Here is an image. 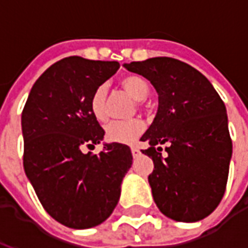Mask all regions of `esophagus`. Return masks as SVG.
<instances>
[{"label": "esophagus", "mask_w": 248, "mask_h": 248, "mask_svg": "<svg viewBox=\"0 0 248 248\" xmlns=\"http://www.w3.org/2000/svg\"><path fill=\"white\" fill-rule=\"evenodd\" d=\"M131 154H133V156H138L140 154V149H138V147H135V146H133V147H131Z\"/></svg>", "instance_id": "34e87169"}]
</instances>
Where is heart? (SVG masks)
<instances>
[{
    "mask_svg": "<svg viewBox=\"0 0 248 248\" xmlns=\"http://www.w3.org/2000/svg\"><path fill=\"white\" fill-rule=\"evenodd\" d=\"M119 85L130 97H133L137 101V106L142 108V101L146 99L150 93V86L145 78L137 74H129L119 81ZM106 99H108V90L103 85L98 86L90 98V111L98 122H105L108 117ZM143 129L145 124L140 118L114 121L105 127V138L111 143L129 145L134 142L138 135L142 134Z\"/></svg>",
    "mask_w": 248,
    "mask_h": 248,
    "instance_id": "heart-1",
    "label": "heart"
}]
</instances>
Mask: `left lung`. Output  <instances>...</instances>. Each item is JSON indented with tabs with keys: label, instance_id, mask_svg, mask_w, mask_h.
<instances>
[{
	"label": "left lung",
	"instance_id": "8db88e82",
	"mask_svg": "<svg viewBox=\"0 0 248 248\" xmlns=\"http://www.w3.org/2000/svg\"><path fill=\"white\" fill-rule=\"evenodd\" d=\"M124 66L147 78L159 95L158 113L140 138L150 145L140 151L154 162L149 183L156 206L178 222L206 218L223 198L232 154L222 98L202 73L174 58Z\"/></svg>",
	"mask_w": 248,
	"mask_h": 248
}]
</instances>
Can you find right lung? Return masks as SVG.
<instances>
[{"mask_svg":"<svg viewBox=\"0 0 248 248\" xmlns=\"http://www.w3.org/2000/svg\"><path fill=\"white\" fill-rule=\"evenodd\" d=\"M118 69L117 61L63 58L35 81L22 110L26 177L46 213L70 229H90L111 215L131 167L122 143L82 151L103 140L90 98Z\"/></svg>","mask_w":248,"mask_h":248,"instance_id":"add662e5","label":"right lung"}]
</instances>
